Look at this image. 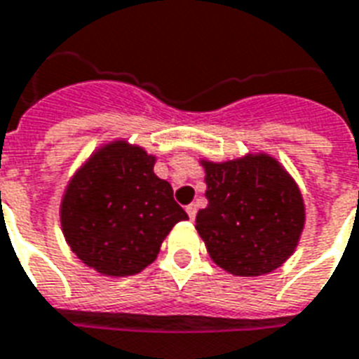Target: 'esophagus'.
<instances>
[{"instance_id": "34e87169", "label": "esophagus", "mask_w": 359, "mask_h": 359, "mask_svg": "<svg viewBox=\"0 0 359 359\" xmlns=\"http://www.w3.org/2000/svg\"><path fill=\"white\" fill-rule=\"evenodd\" d=\"M196 211H198V209H196V205H194V203H190V205L187 207V213H188V217H190V220L196 219Z\"/></svg>"}]
</instances>
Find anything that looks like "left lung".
Listing matches in <instances>:
<instances>
[{
	"label": "left lung",
	"instance_id": "left-lung-1",
	"mask_svg": "<svg viewBox=\"0 0 359 359\" xmlns=\"http://www.w3.org/2000/svg\"><path fill=\"white\" fill-rule=\"evenodd\" d=\"M207 207L196 230L217 266L241 278L280 268L301 240L304 200L287 169L270 154L251 152L228 161L200 159Z\"/></svg>",
	"mask_w": 359,
	"mask_h": 359
}]
</instances>
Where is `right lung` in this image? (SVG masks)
<instances>
[{"instance_id":"add662e5","label":"right lung","mask_w":359,"mask_h":359,"mask_svg":"<svg viewBox=\"0 0 359 359\" xmlns=\"http://www.w3.org/2000/svg\"><path fill=\"white\" fill-rule=\"evenodd\" d=\"M154 163L142 146L118 139L97 148L68 180L60 228L79 261L98 274L142 272L172 226L188 219Z\"/></svg>"}]
</instances>
